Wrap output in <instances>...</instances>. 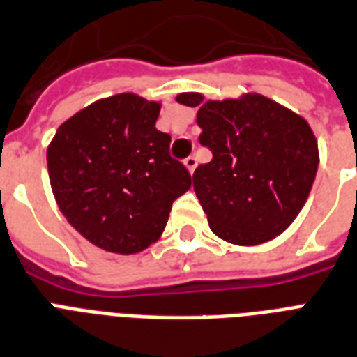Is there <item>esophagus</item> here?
I'll return each instance as SVG.
<instances>
[{
	"label": "esophagus",
	"instance_id": "esophagus-1",
	"mask_svg": "<svg viewBox=\"0 0 357 357\" xmlns=\"http://www.w3.org/2000/svg\"><path fill=\"white\" fill-rule=\"evenodd\" d=\"M184 165H186V169L190 171V173H193L195 167H197V160L193 158V156H188V158L184 160Z\"/></svg>",
	"mask_w": 357,
	"mask_h": 357
}]
</instances>
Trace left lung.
I'll return each instance as SVG.
<instances>
[{
    "instance_id": "obj_1",
    "label": "left lung",
    "mask_w": 357,
    "mask_h": 357,
    "mask_svg": "<svg viewBox=\"0 0 357 357\" xmlns=\"http://www.w3.org/2000/svg\"><path fill=\"white\" fill-rule=\"evenodd\" d=\"M197 107L208 164L193 173V190L212 233L234 245H259L289 227L309 197L319 145L302 115L259 93L208 100L181 93Z\"/></svg>"
}]
</instances>
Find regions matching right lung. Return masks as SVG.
Instances as JSON below:
<instances>
[{
    "mask_svg": "<svg viewBox=\"0 0 357 357\" xmlns=\"http://www.w3.org/2000/svg\"><path fill=\"white\" fill-rule=\"evenodd\" d=\"M160 107L135 93L100 98L66 119L46 151L63 216L109 253L134 255L158 242L171 204L192 186L169 156V134L154 126Z\"/></svg>",
    "mask_w": 357,
    "mask_h": 357,
    "instance_id": "right-lung-1",
    "label": "right lung"
}]
</instances>
